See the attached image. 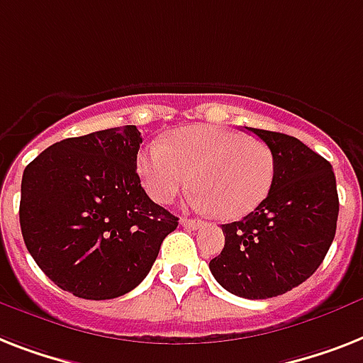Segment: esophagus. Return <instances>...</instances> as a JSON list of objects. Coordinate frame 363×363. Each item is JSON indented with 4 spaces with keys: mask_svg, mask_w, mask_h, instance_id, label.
<instances>
[{
    "mask_svg": "<svg viewBox=\"0 0 363 363\" xmlns=\"http://www.w3.org/2000/svg\"><path fill=\"white\" fill-rule=\"evenodd\" d=\"M182 225L186 229H203L207 223L201 222V220H190V218H184L182 220Z\"/></svg>",
    "mask_w": 363,
    "mask_h": 363,
    "instance_id": "34e87169",
    "label": "esophagus"
}]
</instances>
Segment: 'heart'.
Listing matches in <instances>:
<instances>
[{
	"label": "heart",
	"mask_w": 363,
	"mask_h": 363,
	"mask_svg": "<svg viewBox=\"0 0 363 363\" xmlns=\"http://www.w3.org/2000/svg\"><path fill=\"white\" fill-rule=\"evenodd\" d=\"M138 173L149 196L172 203L194 181L191 203L223 220H238L261 205L276 179V158L267 143L216 125L182 126L166 143L138 156Z\"/></svg>",
	"instance_id": "b5f03b06"
}]
</instances>
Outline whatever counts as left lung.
Segmentation results:
<instances>
[{
	"label": "left lung",
	"instance_id": "1",
	"mask_svg": "<svg viewBox=\"0 0 363 363\" xmlns=\"http://www.w3.org/2000/svg\"><path fill=\"white\" fill-rule=\"evenodd\" d=\"M276 158L274 186L242 220L223 223L222 253L208 263L225 291L264 300L298 287L335 237L340 199L330 162L293 135L250 128Z\"/></svg>",
	"mask_w": 363,
	"mask_h": 363
}]
</instances>
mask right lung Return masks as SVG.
I'll return each instance as SVG.
<instances>
[{
  "label": "right lung",
  "mask_w": 363,
  "mask_h": 363,
  "mask_svg": "<svg viewBox=\"0 0 363 363\" xmlns=\"http://www.w3.org/2000/svg\"><path fill=\"white\" fill-rule=\"evenodd\" d=\"M134 125L57 141L23 169L20 228L38 268L85 300L143 281L179 218L141 188Z\"/></svg>",
  "instance_id": "right-lung-1"
}]
</instances>
